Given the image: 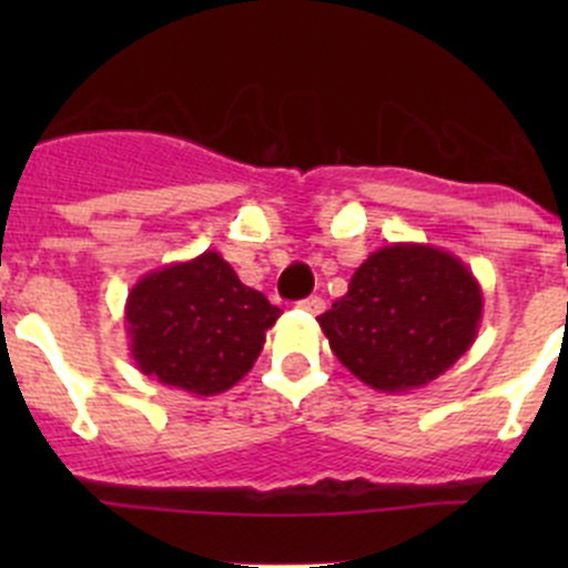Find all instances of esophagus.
Listing matches in <instances>:
<instances>
[{
    "instance_id": "esophagus-1",
    "label": "esophagus",
    "mask_w": 568,
    "mask_h": 568,
    "mask_svg": "<svg viewBox=\"0 0 568 568\" xmlns=\"http://www.w3.org/2000/svg\"><path fill=\"white\" fill-rule=\"evenodd\" d=\"M300 307L305 313H313V316H318V313L324 311V300H321V296H307V300L300 302Z\"/></svg>"
}]
</instances>
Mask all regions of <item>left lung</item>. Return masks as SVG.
<instances>
[{
	"label": "left lung",
	"instance_id": "8db88e82",
	"mask_svg": "<svg viewBox=\"0 0 568 568\" xmlns=\"http://www.w3.org/2000/svg\"><path fill=\"white\" fill-rule=\"evenodd\" d=\"M484 291L450 252L398 242L371 252L318 316L335 357L382 393L420 390L478 337Z\"/></svg>",
	"mask_w": 568,
	"mask_h": 568
}]
</instances>
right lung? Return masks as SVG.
<instances>
[{"label": "right lung", "mask_w": 568, "mask_h": 568, "mask_svg": "<svg viewBox=\"0 0 568 568\" xmlns=\"http://www.w3.org/2000/svg\"><path fill=\"white\" fill-rule=\"evenodd\" d=\"M261 291L214 250L136 280L125 300L129 352L140 374L192 395H216L250 374L280 318Z\"/></svg>", "instance_id": "1"}]
</instances>
